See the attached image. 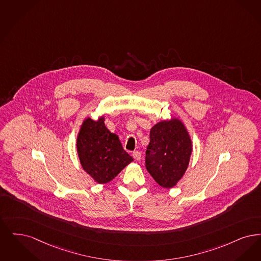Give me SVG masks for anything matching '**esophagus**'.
<instances>
[{
  "label": "esophagus",
  "instance_id": "34e87169",
  "mask_svg": "<svg viewBox=\"0 0 261 261\" xmlns=\"http://www.w3.org/2000/svg\"><path fill=\"white\" fill-rule=\"evenodd\" d=\"M133 157L136 160V161H140L141 160V153L139 151H135L133 153Z\"/></svg>",
  "mask_w": 261,
  "mask_h": 261
}]
</instances>
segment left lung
<instances>
[{"mask_svg": "<svg viewBox=\"0 0 261 261\" xmlns=\"http://www.w3.org/2000/svg\"><path fill=\"white\" fill-rule=\"evenodd\" d=\"M192 153V140L180 120L162 121L150 130L145 166L155 181L171 188L181 179Z\"/></svg>", "mask_w": 261, "mask_h": 261, "instance_id": "left-lung-1", "label": "left lung"}]
</instances>
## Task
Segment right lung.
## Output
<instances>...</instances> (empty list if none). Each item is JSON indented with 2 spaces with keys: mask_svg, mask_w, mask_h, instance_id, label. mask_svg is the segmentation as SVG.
I'll use <instances>...</instances> for the list:
<instances>
[{
  "mask_svg": "<svg viewBox=\"0 0 261 261\" xmlns=\"http://www.w3.org/2000/svg\"><path fill=\"white\" fill-rule=\"evenodd\" d=\"M77 151L84 170L99 184L111 181L134 161L119 136L105 126L104 117L84 121L77 137Z\"/></svg>",
  "mask_w": 261,
  "mask_h": 261,
  "instance_id": "1",
  "label": "right lung"
}]
</instances>
